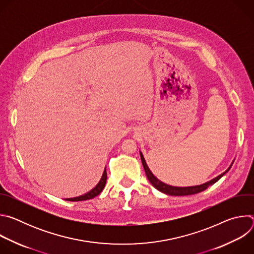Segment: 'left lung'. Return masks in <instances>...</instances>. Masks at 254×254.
Wrapping results in <instances>:
<instances>
[{
	"label": "left lung",
	"mask_w": 254,
	"mask_h": 254,
	"mask_svg": "<svg viewBox=\"0 0 254 254\" xmlns=\"http://www.w3.org/2000/svg\"><path fill=\"white\" fill-rule=\"evenodd\" d=\"M140 159H141V163H142V166H143V169H144V172H146V175L149 179V181L151 182V184L159 191L167 194V195H171V196H187V195H193V194H197V193H200L204 190H206L209 186L213 185L214 183H216L217 181H218L222 176H224L230 168L224 172L223 174L219 175L218 177H216L215 179L209 181V182L203 184V185H199V186H192V187H174V186H170V185H167L163 182H161V181L159 179H157L153 174L152 172L150 171L146 161H144L143 159V156L142 154L140 153Z\"/></svg>",
	"instance_id": "1"
}]
</instances>
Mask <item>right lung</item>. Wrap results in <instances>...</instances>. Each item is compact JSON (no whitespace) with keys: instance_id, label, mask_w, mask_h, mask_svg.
Here are the masks:
<instances>
[{"instance_id":"obj_1","label":"right lung","mask_w":254,"mask_h":254,"mask_svg":"<svg viewBox=\"0 0 254 254\" xmlns=\"http://www.w3.org/2000/svg\"><path fill=\"white\" fill-rule=\"evenodd\" d=\"M106 179H107V174H106V170H104L103 175H102V178H101V180L99 181V183H98L97 186H96L95 188H93L90 192H88V193L85 194V195L79 196V197L70 198V199H66V200H67V201H84V200H89V199H92V198L98 196V195L101 193V191L103 190L104 186H105Z\"/></svg>"}]
</instances>
